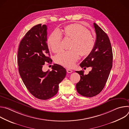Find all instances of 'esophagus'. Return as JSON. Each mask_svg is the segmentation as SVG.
Returning <instances> with one entry per match:
<instances>
[{"mask_svg":"<svg viewBox=\"0 0 129 129\" xmlns=\"http://www.w3.org/2000/svg\"><path fill=\"white\" fill-rule=\"evenodd\" d=\"M66 71H67V72L68 73H71V72H72V70L70 69H68V68L66 69Z\"/></svg>","mask_w":129,"mask_h":129,"instance_id":"obj_1","label":"esophagus"}]
</instances>
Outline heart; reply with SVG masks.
Instances as JSON below:
<instances>
[{
	"label": "heart",
	"instance_id": "heart-1",
	"mask_svg": "<svg viewBox=\"0 0 129 129\" xmlns=\"http://www.w3.org/2000/svg\"><path fill=\"white\" fill-rule=\"evenodd\" d=\"M64 34L66 37L72 39L70 50H62L54 58L57 63L71 67L74 65L79 58L80 54L87 57L92 51L95 41L93 36L85 26L78 23L67 25L64 27ZM49 46L54 52L62 49V36L59 30H53L47 40Z\"/></svg>",
	"mask_w": 129,
	"mask_h": 129
}]
</instances>
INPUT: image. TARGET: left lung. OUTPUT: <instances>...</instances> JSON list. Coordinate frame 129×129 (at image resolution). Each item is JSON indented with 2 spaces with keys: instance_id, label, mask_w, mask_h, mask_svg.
<instances>
[{
  "instance_id": "left-lung-1",
  "label": "left lung",
  "mask_w": 129,
  "mask_h": 129,
  "mask_svg": "<svg viewBox=\"0 0 129 129\" xmlns=\"http://www.w3.org/2000/svg\"><path fill=\"white\" fill-rule=\"evenodd\" d=\"M96 33L94 48L80 64L82 68L91 67L88 75L84 71H77L80 80L76 84L78 92L82 96L93 97L99 94L104 88L112 67L113 53L107 34L96 23H93Z\"/></svg>"
}]
</instances>
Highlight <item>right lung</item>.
<instances>
[{"label": "right lung", "instance_id": "obj_1", "mask_svg": "<svg viewBox=\"0 0 129 129\" xmlns=\"http://www.w3.org/2000/svg\"><path fill=\"white\" fill-rule=\"evenodd\" d=\"M47 35L45 24L33 26L20 41L17 58L18 70L23 83L33 96L42 100L57 93L59 84L66 75L65 68L57 64L52 65L51 71L42 70L45 63L52 62Z\"/></svg>", "mask_w": 129, "mask_h": 129}]
</instances>
